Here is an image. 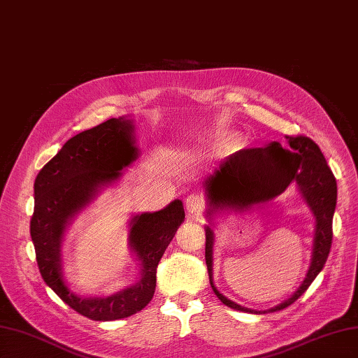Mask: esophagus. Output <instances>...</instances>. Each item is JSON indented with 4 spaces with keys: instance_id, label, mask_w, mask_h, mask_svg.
<instances>
[{
    "instance_id": "34e87169",
    "label": "esophagus",
    "mask_w": 358,
    "mask_h": 358,
    "mask_svg": "<svg viewBox=\"0 0 358 358\" xmlns=\"http://www.w3.org/2000/svg\"><path fill=\"white\" fill-rule=\"evenodd\" d=\"M185 208L189 215H196L203 209V200L196 194H191L185 200Z\"/></svg>"
}]
</instances>
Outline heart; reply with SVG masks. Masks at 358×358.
<instances>
[{
  "mask_svg": "<svg viewBox=\"0 0 358 358\" xmlns=\"http://www.w3.org/2000/svg\"><path fill=\"white\" fill-rule=\"evenodd\" d=\"M237 142V133L234 131H220L216 133L210 142H208V149L212 152H227L230 150Z\"/></svg>",
  "mask_w": 358,
  "mask_h": 358,
  "instance_id": "b5f03b06",
  "label": "heart"
}]
</instances>
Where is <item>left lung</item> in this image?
Instances as JSON below:
<instances>
[{"instance_id":"8db88e82","label":"left lung","mask_w":358,"mask_h":358,"mask_svg":"<svg viewBox=\"0 0 358 358\" xmlns=\"http://www.w3.org/2000/svg\"><path fill=\"white\" fill-rule=\"evenodd\" d=\"M288 149L272 142L264 148L245 149L233 154L221 162L212 175L204 179L203 189L206 197L204 216L208 225L206 231V264H208L210 287L225 306L236 310L262 313L276 312L292 305L318 276L327 262L331 248V225L338 200V185L327 161L318 145L309 137L287 136ZM291 182L310 208L316 227L311 264L301 287L282 303L267 311H255L237 306L227 299L213 284V225L216 215L227 211L243 213L266 203L280 195Z\"/></svg>"}]
</instances>
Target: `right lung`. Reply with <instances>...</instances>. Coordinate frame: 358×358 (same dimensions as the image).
<instances>
[{
    "instance_id": "right-lung-1",
    "label": "right lung",
    "mask_w": 358,
    "mask_h": 358,
    "mask_svg": "<svg viewBox=\"0 0 358 358\" xmlns=\"http://www.w3.org/2000/svg\"><path fill=\"white\" fill-rule=\"evenodd\" d=\"M138 157L134 119L112 117L71 137L34 182L31 239L41 278L71 309L94 321L131 317L152 300L159 259L185 221L179 199L161 210L131 215L127 241L140 268L136 282L103 297L79 296L70 288L62 252L70 225L106 188L117 185L122 170Z\"/></svg>"
}]
</instances>
